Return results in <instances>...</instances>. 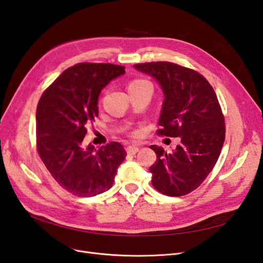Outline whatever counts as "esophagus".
<instances>
[{"label": "esophagus", "instance_id": "obj_1", "mask_svg": "<svg viewBox=\"0 0 263 263\" xmlns=\"http://www.w3.org/2000/svg\"><path fill=\"white\" fill-rule=\"evenodd\" d=\"M126 150H127V154H128V155H135V154L138 153L139 148L136 147V146H128Z\"/></svg>", "mask_w": 263, "mask_h": 263}]
</instances>
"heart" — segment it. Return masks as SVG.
I'll return each mask as SVG.
<instances>
[{"mask_svg":"<svg viewBox=\"0 0 263 263\" xmlns=\"http://www.w3.org/2000/svg\"><path fill=\"white\" fill-rule=\"evenodd\" d=\"M144 83H147V81L146 80H141V79H137V80H134V81H132L128 84V90L134 89V87H137V86L144 84Z\"/></svg>","mask_w":263,"mask_h":263,"instance_id":"obj_1","label":"heart"}]
</instances>
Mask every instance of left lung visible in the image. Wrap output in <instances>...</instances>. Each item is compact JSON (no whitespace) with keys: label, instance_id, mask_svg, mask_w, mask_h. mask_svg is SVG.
<instances>
[{"label":"left lung","instance_id":"1","mask_svg":"<svg viewBox=\"0 0 263 263\" xmlns=\"http://www.w3.org/2000/svg\"><path fill=\"white\" fill-rule=\"evenodd\" d=\"M160 85L162 102L158 134L179 137L176 149L150 146L157 155L150 166L154 187L168 196L192 192L209 176L225 140V119L212 85L196 71L172 62L134 65Z\"/></svg>","mask_w":263,"mask_h":263}]
</instances>
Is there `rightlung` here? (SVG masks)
<instances>
[{"label": "right lung", "mask_w": 263, "mask_h": 263, "mask_svg": "<svg viewBox=\"0 0 263 263\" xmlns=\"http://www.w3.org/2000/svg\"><path fill=\"white\" fill-rule=\"evenodd\" d=\"M125 73L112 63H79L55 79L38 102L37 149L52 178L80 197L99 195L112 187L126 151L112 141L99 150L83 139L86 126L99 115L101 91Z\"/></svg>", "instance_id": "right-lung-1"}]
</instances>
